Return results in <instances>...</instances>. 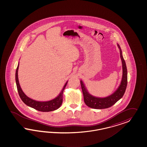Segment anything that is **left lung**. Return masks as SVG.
<instances>
[{"instance_id":"obj_1","label":"left lung","mask_w":147,"mask_h":147,"mask_svg":"<svg viewBox=\"0 0 147 147\" xmlns=\"http://www.w3.org/2000/svg\"><path fill=\"white\" fill-rule=\"evenodd\" d=\"M117 46L120 49L121 59L122 65V78L120 85L114 93L106 98H98L94 96L89 94L82 81H80L81 88L84 95V101L86 105L94 109H105L111 107L117 101L122 98L125 91L127 86V69L125 60L122 55V52L120 45L117 44Z\"/></svg>"}]
</instances>
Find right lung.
I'll use <instances>...</instances> for the list:
<instances>
[{
  "label": "right lung",
  "mask_w": 147,
  "mask_h": 147,
  "mask_svg": "<svg viewBox=\"0 0 147 147\" xmlns=\"http://www.w3.org/2000/svg\"><path fill=\"white\" fill-rule=\"evenodd\" d=\"M19 65L18 63V67L17 68L16 72V85H17L18 93L20 98L23 101V102L29 107H32L38 111H43V112L54 111L55 110H57L61 106L62 103V94H63V90L67 85L68 81H67L65 85H64L62 90L61 91V92L59 94L57 97L48 101L42 102V101H36L27 96L23 92L22 89L20 87V86L19 82V80H18V71Z\"/></svg>",
  "instance_id": "obj_1"
}]
</instances>
